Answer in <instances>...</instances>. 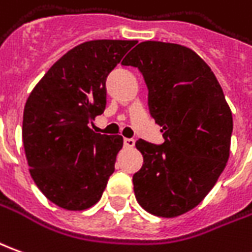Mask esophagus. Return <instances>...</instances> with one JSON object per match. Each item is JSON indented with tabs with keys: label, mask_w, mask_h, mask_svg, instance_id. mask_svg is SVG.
<instances>
[{
	"label": "esophagus",
	"mask_w": 252,
	"mask_h": 252,
	"mask_svg": "<svg viewBox=\"0 0 252 252\" xmlns=\"http://www.w3.org/2000/svg\"><path fill=\"white\" fill-rule=\"evenodd\" d=\"M133 146H135V140H133V139L124 138V147H126V149H132Z\"/></svg>",
	"instance_id": "esophagus-1"
}]
</instances>
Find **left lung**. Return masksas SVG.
<instances>
[{
    "mask_svg": "<svg viewBox=\"0 0 252 252\" xmlns=\"http://www.w3.org/2000/svg\"><path fill=\"white\" fill-rule=\"evenodd\" d=\"M121 64L143 75L151 117L165 139L135 143L143 156L132 177L136 200L158 217L181 216L205 199L226 166L232 112L210 66L188 47L146 40Z\"/></svg>",
    "mask_w": 252,
    "mask_h": 252,
    "instance_id": "left-lung-1",
    "label": "left lung"
}]
</instances>
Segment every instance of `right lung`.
<instances>
[{
  "label": "right lung",
  "instance_id": "right-lung-1",
  "mask_svg": "<svg viewBox=\"0 0 252 252\" xmlns=\"http://www.w3.org/2000/svg\"><path fill=\"white\" fill-rule=\"evenodd\" d=\"M136 40L98 39L73 47L53 65L28 96L23 144L36 187L65 210H86L101 199L120 135L89 126L106 108V77Z\"/></svg>",
  "mask_w": 252,
  "mask_h": 252
}]
</instances>
